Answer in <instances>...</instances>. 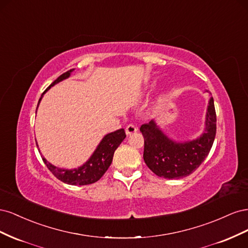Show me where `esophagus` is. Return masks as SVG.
Masks as SVG:
<instances>
[{
    "instance_id": "esophagus-1",
    "label": "esophagus",
    "mask_w": 248,
    "mask_h": 248,
    "mask_svg": "<svg viewBox=\"0 0 248 248\" xmlns=\"http://www.w3.org/2000/svg\"><path fill=\"white\" fill-rule=\"evenodd\" d=\"M125 131H126L127 136H129V134H132V133L138 131V127L136 125H133V124H128L126 126Z\"/></svg>"
}]
</instances>
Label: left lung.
Wrapping results in <instances>:
<instances>
[{
  "instance_id": "8db88e82",
  "label": "left lung",
  "mask_w": 248,
  "mask_h": 248,
  "mask_svg": "<svg viewBox=\"0 0 248 248\" xmlns=\"http://www.w3.org/2000/svg\"><path fill=\"white\" fill-rule=\"evenodd\" d=\"M205 131L197 140L177 142L169 139L154 120L140 126L144 137V160L155 175L166 179L189 176L208 156L216 134V112L211 97L206 114Z\"/></svg>"
}]
</instances>
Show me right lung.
Wrapping results in <instances>:
<instances>
[{"instance_id":"right-lung-1","label":"right lung","mask_w":248,"mask_h":248,"mask_svg":"<svg viewBox=\"0 0 248 248\" xmlns=\"http://www.w3.org/2000/svg\"><path fill=\"white\" fill-rule=\"evenodd\" d=\"M74 69H70L67 72L63 73L62 76H60L54 82H51L50 86L44 91L40 97V99L37 104V108H38L39 103L42 99L43 94L46 93L50 87L55 86L58 82L62 81L63 79L69 78L71 72ZM126 138V134L124 129H119L114 132H110L107 134L106 137L102 139L100 144L97 146L96 150L92 156L90 157V159L82 164L81 167L73 170H64V169H59L55 166H52L49 163L44 157H42L43 162L46 164L47 169L54 174L56 178L61 180L62 182L70 185H88L95 183L104 175V172L108 170L109 168L110 163L112 161V157H114V153L116 149L120 146V144Z\"/></svg>"}]
</instances>
